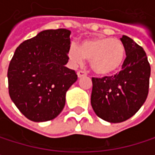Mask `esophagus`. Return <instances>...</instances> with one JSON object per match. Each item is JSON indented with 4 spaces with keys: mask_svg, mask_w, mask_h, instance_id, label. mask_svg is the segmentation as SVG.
<instances>
[{
    "mask_svg": "<svg viewBox=\"0 0 155 155\" xmlns=\"http://www.w3.org/2000/svg\"><path fill=\"white\" fill-rule=\"evenodd\" d=\"M77 75L79 78H81V77H83V76H86V75H87V74H86L85 72H83V71H78Z\"/></svg>",
    "mask_w": 155,
    "mask_h": 155,
    "instance_id": "esophagus-1",
    "label": "esophagus"
}]
</instances>
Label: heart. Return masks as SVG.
Returning a JSON list of instances; mask_svg holds the SVG:
<instances>
[{
	"instance_id": "1",
	"label": "heart",
	"mask_w": 155,
	"mask_h": 155,
	"mask_svg": "<svg viewBox=\"0 0 155 155\" xmlns=\"http://www.w3.org/2000/svg\"><path fill=\"white\" fill-rule=\"evenodd\" d=\"M69 57L74 64L90 60L92 71L101 76L117 73L122 66L126 50L123 43L108 37H94L82 40L79 46H71Z\"/></svg>"
}]
</instances>
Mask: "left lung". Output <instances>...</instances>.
Segmentation results:
<instances>
[{
	"instance_id": "1",
	"label": "left lung",
	"mask_w": 155,
	"mask_h": 155,
	"mask_svg": "<svg viewBox=\"0 0 155 155\" xmlns=\"http://www.w3.org/2000/svg\"><path fill=\"white\" fill-rule=\"evenodd\" d=\"M126 50L122 70L114 76L92 78L91 103L96 115L110 123L133 117L144 103L149 91L151 67L143 47L132 38H120Z\"/></svg>"
}]
</instances>
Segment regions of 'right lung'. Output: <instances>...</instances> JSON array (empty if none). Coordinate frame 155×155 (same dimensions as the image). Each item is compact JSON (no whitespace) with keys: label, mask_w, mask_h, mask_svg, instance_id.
Wrapping results in <instances>:
<instances>
[{"label":"right lung","mask_w":155,"mask_h":155,"mask_svg":"<svg viewBox=\"0 0 155 155\" xmlns=\"http://www.w3.org/2000/svg\"><path fill=\"white\" fill-rule=\"evenodd\" d=\"M71 31L47 29L17 47L8 69L9 93L29 120L56 117L65 105V94L77 81L68 62Z\"/></svg>","instance_id":"add662e5"}]
</instances>
